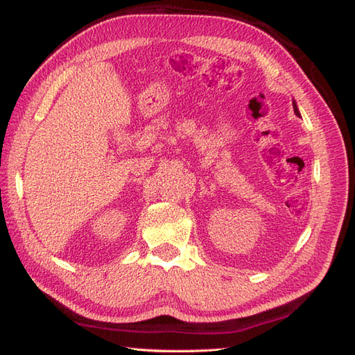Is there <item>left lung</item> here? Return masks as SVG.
Returning a JSON list of instances; mask_svg holds the SVG:
<instances>
[{"label":"left lung","mask_w":355,"mask_h":355,"mask_svg":"<svg viewBox=\"0 0 355 355\" xmlns=\"http://www.w3.org/2000/svg\"><path fill=\"white\" fill-rule=\"evenodd\" d=\"M293 108H294V112H296V116H300V112H299L297 105H296V102H294V101H293Z\"/></svg>","instance_id":"1"}]
</instances>
